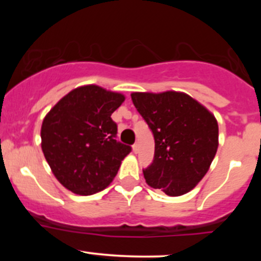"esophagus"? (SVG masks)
I'll return each instance as SVG.
<instances>
[{
  "label": "esophagus",
  "instance_id": "esophagus-1",
  "mask_svg": "<svg viewBox=\"0 0 261 261\" xmlns=\"http://www.w3.org/2000/svg\"><path fill=\"white\" fill-rule=\"evenodd\" d=\"M139 149H140V145L139 143H135V145L133 146V151L135 152V153H137V152H139Z\"/></svg>",
  "mask_w": 261,
  "mask_h": 261
}]
</instances>
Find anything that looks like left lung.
I'll return each mask as SVG.
<instances>
[{"label":"left lung","instance_id":"1","mask_svg":"<svg viewBox=\"0 0 261 261\" xmlns=\"http://www.w3.org/2000/svg\"><path fill=\"white\" fill-rule=\"evenodd\" d=\"M131 99L154 137L153 162L143 169L146 182L169 196L193 190L217 152L216 118L181 92H136Z\"/></svg>","mask_w":261,"mask_h":261}]
</instances>
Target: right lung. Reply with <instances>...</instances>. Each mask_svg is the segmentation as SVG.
<instances>
[{
	"label": "right lung",
	"instance_id": "add662e5",
	"mask_svg": "<svg viewBox=\"0 0 261 261\" xmlns=\"http://www.w3.org/2000/svg\"><path fill=\"white\" fill-rule=\"evenodd\" d=\"M125 97L99 86H82L61 98L41 125V149L54 175L79 195H92L113 181L131 147L115 140L112 114Z\"/></svg>",
	"mask_w": 261,
	"mask_h": 261
}]
</instances>
